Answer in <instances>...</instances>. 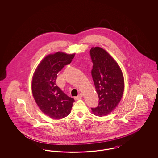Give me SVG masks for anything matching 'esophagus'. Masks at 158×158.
Wrapping results in <instances>:
<instances>
[{
  "mask_svg": "<svg viewBox=\"0 0 158 158\" xmlns=\"http://www.w3.org/2000/svg\"><path fill=\"white\" fill-rule=\"evenodd\" d=\"M83 94H82V93H81V94H79V95L77 96V97H75V99L76 100H78V99H80L81 98H82L83 97Z\"/></svg>",
  "mask_w": 158,
  "mask_h": 158,
  "instance_id": "1",
  "label": "esophagus"
}]
</instances>
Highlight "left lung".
<instances>
[{
    "label": "left lung",
    "mask_w": 158,
    "mask_h": 158,
    "mask_svg": "<svg viewBox=\"0 0 158 158\" xmlns=\"http://www.w3.org/2000/svg\"><path fill=\"white\" fill-rule=\"evenodd\" d=\"M90 56L91 75L99 97L98 106L91 109L94 115L102 117L119 104L124 89V77L118 63L103 48L92 47Z\"/></svg>",
    "instance_id": "8db88e82"
}]
</instances>
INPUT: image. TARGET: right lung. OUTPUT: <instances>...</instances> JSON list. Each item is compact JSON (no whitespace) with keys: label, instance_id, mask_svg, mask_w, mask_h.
I'll return each mask as SVG.
<instances>
[{"label":"right lung","instance_id":"1","mask_svg":"<svg viewBox=\"0 0 158 158\" xmlns=\"http://www.w3.org/2000/svg\"><path fill=\"white\" fill-rule=\"evenodd\" d=\"M75 54L57 52L47 56L36 69L32 81L34 98L41 111L50 118L59 120L70 113L73 98L57 86V73L70 64Z\"/></svg>","mask_w":158,"mask_h":158}]
</instances>
